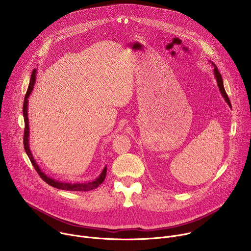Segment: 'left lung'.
<instances>
[{"label":"left lung","mask_w":251,"mask_h":251,"mask_svg":"<svg viewBox=\"0 0 251 251\" xmlns=\"http://www.w3.org/2000/svg\"><path fill=\"white\" fill-rule=\"evenodd\" d=\"M209 62L213 65V74H214V77H216V79H217V82H218V85H219V88H220L221 94H222V95H223V97L225 98V100H226V102L227 103V105H228V106L230 107V108H231V104H230L229 98H228V96H227V94H226V89H225V87H224V81H223L222 75L220 74V71H219V69H218L217 65L214 64L212 61H210V60H209Z\"/></svg>","instance_id":"1"}]
</instances>
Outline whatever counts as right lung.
Segmentation results:
<instances>
[{"instance_id":"right-lung-1","label":"right lung","mask_w":251,"mask_h":251,"mask_svg":"<svg viewBox=\"0 0 251 251\" xmlns=\"http://www.w3.org/2000/svg\"><path fill=\"white\" fill-rule=\"evenodd\" d=\"M37 69H33L31 76H30V81H29V85L26 91V94L25 96V100H24V107H23V114H24V119H25V133H24V147H25V151L27 155V157L29 158L32 166L34 167L35 171H37L40 175V176L43 178V180L49 184L50 186L59 189V190H64V191H71V192H87V191H91L96 189L100 184L103 183L104 178L106 176V172H107V167L105 166L101 172V174L95 178L93 181L90 182H76V183H70V182H61V181H57L55 178L49 176L47 174H45L40 166L38 165V163L35 162L31 151L29 149V123H28V117H27V106H28V97L32 92L33 86H34V82H35V77H37Z\"/></svg>"}]
</instances>
